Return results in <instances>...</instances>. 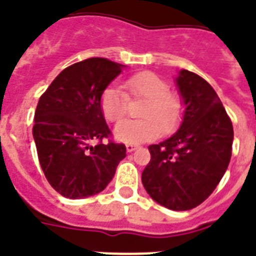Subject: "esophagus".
<instances>
[{
	"instance_id": "34e87169",
	"label": "esophagus",
	"mask_w": 256,
	"mask_h": 256,
	"mask_svg": "<svg viewBox=\"0 0 256 256\" xmlns=\"http://www.w3.org/2000/svg\"><path fill=\"white\" fill-rule=\"evenodd\" d=\"M136 148H138V144H126V150H128V152H134V150H136Z\"/></svg>"
}]
</instances>
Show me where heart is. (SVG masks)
<instances>
[{"label":"heart","mask_w":256,"mask_h":256,"mask_svg":"<svg viewBox=\"0 0 256 256\" xmlns=\"http://www.w3.org/2000/svg\"><path fill=\"white\" fill-rule=\"evenodd\" d=\"M130 96L144 98L140 108V120H124L114 128V136L124 144H140L160 136V132H172L180 122L183 114V100L176 92H170L164 80L152 73L136 74L124 82ZM128 96L116 85L108 86L100 96V110L104 118L116 122L126 114Z\"/></svg>","instance_id":"obj_1"}]
</instances>
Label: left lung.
<instances>
[{
  "label": "left lung",
  "mask_w": 256,
  "mask_h": 256,
  "mask_svg": "<svg viewBox=\"0 0 256 256\" xmlns=\"http://www.w3.org/2000/svg\"><path fill=\"white\" fill-rule=\"evenodd\" d=\"M184 112L176 132L148 146L152 160L142 183L160 206L187 211L204 202L231 160L234 128L218 94L198 74L180 70L175 78Z\"/></svg>",
  "instance_id": "obj_1"
}]
</instances>
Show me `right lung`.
Instances as JSON below:
<instances>
[{"instance_id": "right-lung-1", "label": "right lung", "mask_w": 256, "mask_h": 256, "mask_svg": "<svg viewBox=\"0 0 256 256\" xmlns=\"http://www.w3.org/2000/svg\"><path fill=\"white\" fill-rule=\"evenodd\" d=\"M124 66L88 58L58 74L38 100L33 138L48 182L69 199L88 198L106 188L126 156L100 110V96ZM96 140L100 142L92 146Z\"/></svg>"}]
</instances>
